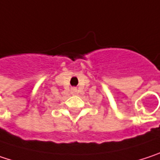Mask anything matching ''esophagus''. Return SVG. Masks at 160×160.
I'll list each match as a JSON object with an SVG mask.
<instances>
[{
  "label": "esophagus",
  "mask_w": 160,
  "mask_h": 160,
  "mask_svg": "<svg viewBox=\"0 0 160 160\" xmlns=\"http://www.w3.org/2000/svg\"><path fill=\"white\" fill-rule=\"evenodd\" d=\"M72 91H73V92H75V91H76V88H72Z\"/></svg>",
  "instance_id": "1"
}]
</instances>
